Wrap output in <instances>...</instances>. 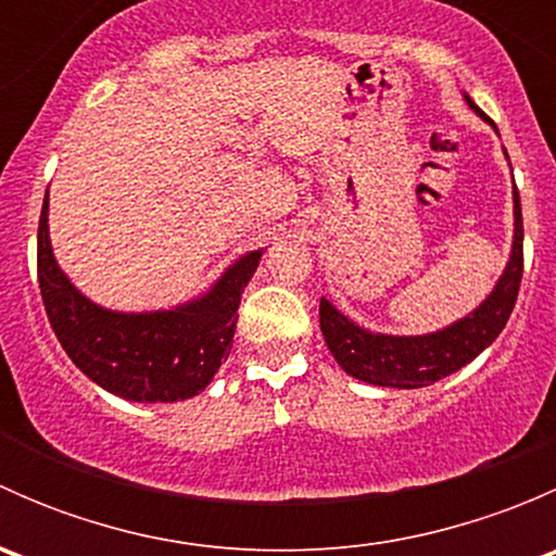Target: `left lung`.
<instances>
[{"mask_svg":"<svg viewBox=\"0 0 556 556\" xmlns=\"http://www.w3.org/2000/svg\"><path fill=\"white\" fill-rule=\"evenodd\" d=\"M465 102L476 115L490 121L479 106L470 102V97H465ZM521 242H525L521 204L519 190L514 188L511 257H508L492 293L473 312L459 317L457 323L446 325V328L435 330V333L390 336L361 328L336 309L328 299H319V330H323L330 355L350 377L377 387H397V390H417V387H428L459 371L501 336L508 317H511L519 295L521 266H525Z\"/></svg>","mask_w":556,"mask_h":556,"instance_id":"1","label":"left lung"}]
</instances>
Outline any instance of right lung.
I'll return each instance as SVG.
<instances>
[{"instance_id":"right-lung-1","label":"right lung","mask_w":556,"mask_h":556,"mask_svg":"<svg viewBox=\"0 0 556 556\" xmlns=\"http://www.w3.org/2000/svg\"><path fill=\"white\" fill-rule=\"evenodd\" d=\"M263 250H252L199 299L161 312H112L93 304L59 268L48 233V195L37 233V277L50 328L91 382L137 403L199 395L228 357L237 309Z\"/></svg>"}]
</instances>
